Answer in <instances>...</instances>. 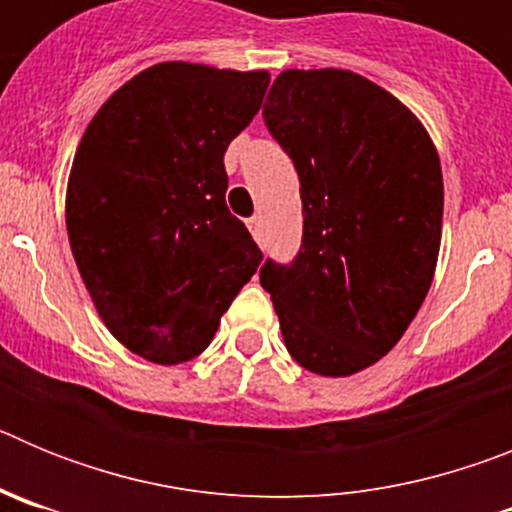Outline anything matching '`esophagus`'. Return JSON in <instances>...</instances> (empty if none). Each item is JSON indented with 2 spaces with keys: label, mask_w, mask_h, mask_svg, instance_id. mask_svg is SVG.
Instances as JSON below:
<instances>
[{
  "label": "esophagus",
  "mask_w": 512,
  "mask_h": 512,
  "mask_svg": "<svg viewBox=\"0 0 512 512\" xmlns=\"http://www.w3.org/2000/svg\"><path fill=\"white\" fill-rule=\"evenodd\" d=\"M248 230H251V235L256 241H261V217H251V220H248Z\"/></svg>",
  "instance_id": "1"
}]
</instances>
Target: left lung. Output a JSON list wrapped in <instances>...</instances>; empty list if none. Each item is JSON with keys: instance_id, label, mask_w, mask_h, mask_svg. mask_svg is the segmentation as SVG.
<instances>
[{"instance_id": "left-lung-1", "label": "left lung", "mask_w": 512, "mask_h": 512, "mask_svg": "<svg viewBox=\"0 0 512 512\" xmlns=\"http://www.w3.org/2000/svg\"><path fill=\"white\" fill-rule=\"evenodd\" d=\"M264 122L295 164L305 220L295 261L266 259L261 287L292 359L348 377L400 341L431 289L441 161L418 117L354 71H282Z\"/></svg>"}]
</instances>
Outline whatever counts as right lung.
Here are the masks:
<instances>
[{
  "mask_svg": "<svg viewBox=\"0 0 512 512\" xmlns=\"http://www.w3.org/2000/svg\"><path fill=\"white\" fill-rule=\"evenodd\" d=\"M266 71L166 61L122 84L76 148L71 253L112 336L156 364L200 356L261 251L225 205L230 140Z\"/></svg>",
  "mask_w": 512,
  "mask_h": 512,
  "instance_id": "obj_1",
  "label": "right lung"
}]
</instances>
